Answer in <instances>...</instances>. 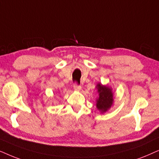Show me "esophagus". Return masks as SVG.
<instances>
[{"label": "esophagus", "mask_w": 159, "mask_h": 159, "mask_svg": "<svg viewBox=\"0 0 159 159\" xmlns=\"http://www.w3.org/2000/svg\"><path fill=\"white\" fill-rule=\"evenodd\" d=\"M73 87H74V89H75V91H81V86L80 85H78L77 83L74 84Z\"/></svg>", "instance_id": "34e87169"}]
</instances>
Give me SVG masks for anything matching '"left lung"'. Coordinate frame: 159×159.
<instances>
[{
  "label": "left lung",
  "mask_w": 159,
  "mask_h": 159,
  "mask_svg": "<svg viewBox=\"0 0 159 159\" xmlns=\"http://www.w3.org/2000/svg\"><path fill=\"white\" fill-rule=\"evenodd\" d=\"M97 92H99V99L97 100V107L102 113H104L113 104V92L109 87L102 86L100 84H97Z\"/></svg>",
  "instance_id": "left-lung-1"
}]
</instances>
